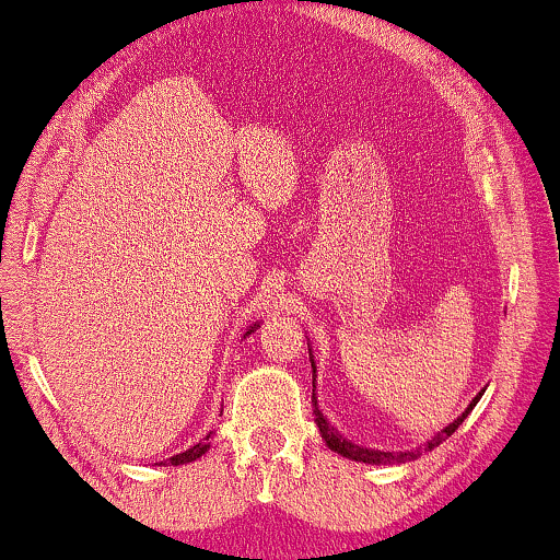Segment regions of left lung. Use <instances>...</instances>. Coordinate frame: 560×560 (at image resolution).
Segmentation results:
<instances>
[{
  "instance_id": "obj_1",
  "label": "left lung",
  "mask_w": 560,
  "mask_h": 560,
  "mask_svg": "<svg viewBox=\"0 0 560 560\" xmlns=\"http://www.w3.org/2000/svg\"><path fill=\"white\" fill-rule=\"evenodd\" d=\"M310 362H313V357H310ZM313 373H315V362H313ZM313 383H315V378H313ZM313 388H315V386H313ZM480 396H482V394H480ZM480 396H475L472 404H469V407L462 412V417H456V420L451 422L448 428H443L441 433H438V435L433 438V441H428L425 451H433L435 446H441V443L446 441L448 435H454L456 428H459L462 422L467 420V415L475 409V404L480 401ZM313 407H315V409H313L315 425L320 428V435H323V441H326V446L331 448V451H336V454L347 456V459L365 462V464H394V462L417 459V456H420V451H399V454H394V451H375V448H362V446H357V443L347 441V438H341L331 425H328V420H326V417H323V412L318 409V399H315V390H313Z\"/></svg>"
}]
</instances>
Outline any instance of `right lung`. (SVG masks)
<instances>
[{
  "mask_svg": "<svg viewBox=\"0 0 560 560\" xmlns=\"http://www.w3.org/2000/svg\"><path fill=\"white\" fill-rule=\"evenodd\" d=\"M255 328H258V323H255V326L247 328L245 336H250V334L255 331ZM208 438H211V433H208V435H206L203 441H200V443H195V446H190V448H187V451H182V454H177V456H172L170 462L174 464V467H177V464H187V462H195V459H200V456H203L206 451H208Z\"/></svg>",
  "mask_w": 560,
  "mask_h": 560,
  "instance_id": "add662e5",
  "label": "right lung"
}]
</instances>
